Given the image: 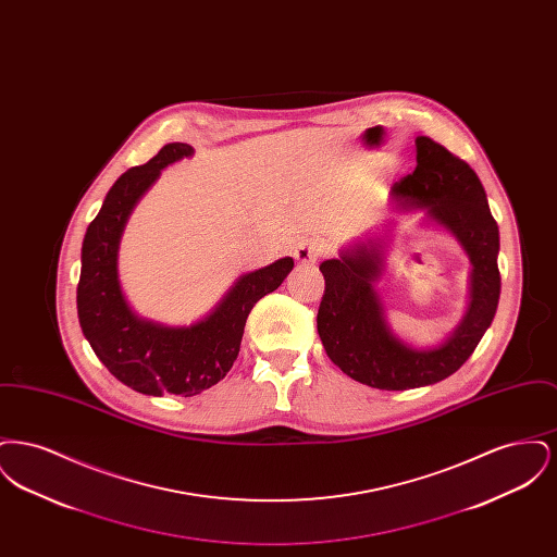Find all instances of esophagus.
<instances>
[{
	"instance_id": "1",
	"label": "esophagus",
	"mask_w": 557,
	"mask_h": 557,
	"mask_svg": "<svg viewBox=\"0 0 557 557\" xmlns=\"http://www.w3.org/2000/svg\"><path fill=\"white\" fill-rule=\"evenodd\" d=\"M323 252H325L323 239H300L298 246H296V250H294V259H296L298 263H315Z\"/></svg>"
}]
</instances>
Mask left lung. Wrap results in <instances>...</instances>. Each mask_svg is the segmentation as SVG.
<instances>
[{
    "mask_svg": "<svg viewBox=\"0 0 557 557\" xmlns=\"http://www.w3.org/2000/svg\"><path fill=\"white\" fill-rule=\"evenodd\" d=\"M416 152L413 173L393 186L398 209H424L428 219L450 232L472 261L470 305L449 338L432 348H411L391 332L373 290L382 273V252L375 242L355 244L338 259L319 265L325 280L318 311L323 348L346 375L380 391L420 388L459 370L488 330L502 294L499 227L476 173L425 135L416 139Z\"/></svg>",
    "mask_w": 557,
    "mask_h": 557,
    "instance_id": "obj_1",
    "label": "left lung"
}]
</instances>
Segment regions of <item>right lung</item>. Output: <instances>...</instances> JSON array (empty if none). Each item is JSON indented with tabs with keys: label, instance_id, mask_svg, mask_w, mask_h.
Returning a JSON list of instances; mask_svg holds the SVG:
<instances>
[{
	"label": "right lung",
	"instance_id": "obj_1",
	"mask_svg": "<svg viewBox=\"0 0 557 557\" xmlns=\"http://www.w3.org/2000/svg\"><path fill=\"white\" fill-rule=\"evenodd\" d=\"M191 154L189 144H166L154 159L123 173L89 223L81 248V330L116 380L152 397L166 393L191 397L223 380L238 359L248 313L265 294L282 286L294 267L286 257L242 275L211 315L187 327L160 325L133 313L116 271L121 234L133 207L159 180L160 171Z\"/></svg>",
	"mask_w": 557,
	"mask_h": 557
}]
</instances>
